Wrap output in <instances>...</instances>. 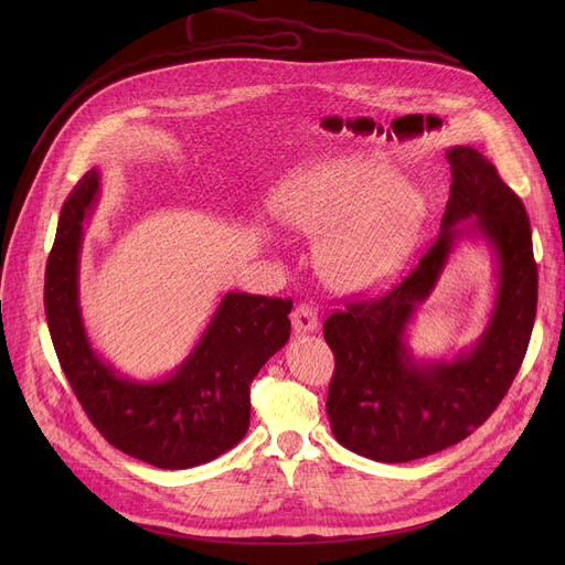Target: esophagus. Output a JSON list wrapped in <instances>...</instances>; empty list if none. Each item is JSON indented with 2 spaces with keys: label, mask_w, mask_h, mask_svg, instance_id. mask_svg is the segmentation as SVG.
Listing matches in <instances>:
<instances>
[{
  "label": "esophagus",
  "mask_w": 565,
  "mask_h": 565,
  "mask_svg": "<svg viewBox=\"0 0 565 565\" xmlns=\"http://www.w3.org/2000/svg\"><path fill=\"white\" fill-rule=\"evenodd\" d=\"M290 322H292L295 334H311V332L318 330V313H316L313 307L300 305V307H295V311L290 316Z\"/></svg>",
  "instance_id": "esophagus-1"
}]
</instances>
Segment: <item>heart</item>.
<instances>
[{
  "instance_id": "1",
  "label": "heart",
  "mask_w": 565,
  "mask_h": 565,
  "mask_svg": "<svg viewBox=\"0 0 565 565\" xmlns=\"http://www.w3.org/2000/svg\"><path fill=\"white\" fill-rule=\"evenodd\" d=\"M277 217L320 237L318 267L345 292L392 281L412 256L424 217L422 196L373 160H324L288 181L275 196Z\"/></svg>"
}]
</instances>
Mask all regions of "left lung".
Segmentation results:
<instances>
[{
  "mask_svg": "<svg viewBox=\"0 0 565 565\" xmlns=\"http://www.w3.org/2000/svg\"><path fill=\"white\" fill-rule=\"evenodd\" d=\"M451 196L435 245L387 295L348 305L322 324L337 371L328 394L332 433L377 462H409L477 430L507 396L531 339L539 302L529 217L520 196L471 146L447 151ZM483 239L498 290L484 334L454 359H417L408 324L458 242Z\"/></svg>",
  "mask_w": 565,
  "mask_h": 565,
  "instance_id": "1",
  "label": "left lung"
}]
</instances>
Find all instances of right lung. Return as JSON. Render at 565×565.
<instances>
[{"mask_svg":"<svg viewBox=\"0 0 565 565\" xmlns=\"http://www.w3.org/2000/svg\"><path fill=\"white\" fill-rule=\"evenodd\" d=\"M100 192L98 169L86 171L62 207L45 265V316L58 364L86 417L118 451L160 469L211 462L247 435L249 384L288 343L292 302L228 290L169 375L118 373L88 339L79 307L84 226Z\"/></svg>","mask_w":565,"mask_h":565,"instance_id":"1","label":"right lung"}]
</instances>
